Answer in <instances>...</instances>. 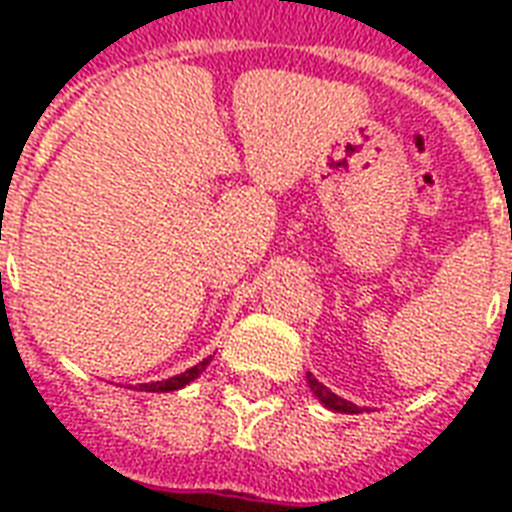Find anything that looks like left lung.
I'll use <instances>...</instances> for the list:
<instances>
[{"label":"left lung","mask_w":512,"mask_h":512,"mask_svg":"<svg viewBox=\"0 0 512 512\" xmlns=\"http://www.w3.org/2000/svg\"><path fill=\"white\" fill-rule=\"evenodd\" d=\"M308 388L313 390V396L319 398L321 404L327 406V409H332V412H342V414H361V406L350 404V401H345V398H340L337 393H332V390L324 385V382H319L316 377H313L311 372H308Z\"/></svg>","instance_id":"left-lung-1"}]
</instances>
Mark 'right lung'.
<instances>
[{
    "mask_svg": "<svg viewBox=\"0 0 512 512\" xmlns=\"http://www.w3.org/2000/svg\"><path fill=\"white\" fill-rule=\"evenodd\" d=\"M209 361H212V356H207L204 361H199L196 366H191V369H185V372L175 374V377H170V380H162V382H143L140 385V390H146V393H170V390H180L185 388L188 382H193L196 377H199L204 369L209 366Z\"/></svg>",
    "mask_w": 512,
    "mask_h": 512,
    "instance_id": "obj_1",
    "label": "right lung"
}]
</instances>
